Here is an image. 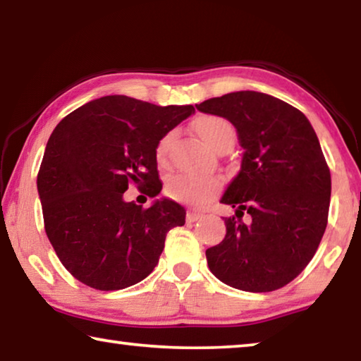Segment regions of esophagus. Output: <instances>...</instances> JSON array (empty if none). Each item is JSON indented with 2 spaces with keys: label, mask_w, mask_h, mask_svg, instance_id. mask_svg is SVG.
<instances>
[{
  "label": "esophagus",
  "mask_w": 361,
  "mask_h": 361,
  "mask_svg": "<svg viewBox=\"0 0 361 361\" xmlns=\"http://www.w3.org/2000/svg\"><path fill=\"white\" fill-rule=\"evenodd\" d=\"M200 216H202V213H200V212H195V210H188L186 212V221H189V223L197 221Z\"/></svg>",
  "instance_id": "obj_1"
}]
</instances>
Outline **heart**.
Wrapping results in <instances>:
<instances>
[{
	"label": "heart",
	"mask_w": 361,
	"mask_h": 361,
	"mask_svg": "<svg viewBox=\"0 0 361 361\" xmlns=\"http://www.w3.org/2000/svg\"><path fill=\"white\" fill-rule=\"evenodd\" d=\"M194 130L202 142L212 149H218L223 145L234 142V127L229 121L219 116H204L194 124ZM172 133L164 135L156 146V157L159 162H166L169 154ZM219 181L215 176L178 173L170 176L166 185V191L170 197L180 202L202 204L218 191Z\"/></svg>",
	"instance_id": "b5f03b06"
}]
</instances>
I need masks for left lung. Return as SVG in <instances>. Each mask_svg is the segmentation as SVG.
<instances>
[{
	"label": "left lung",
	"mask_w": 361,
	"mask_h": 361,
	"mask_svg": "<svg viewBox=\"0 0 361 361\" xmlns=\"http://www.w3.org/2000/svg\"><path fill=\"white\" fill-rule=\"evenodd\" d=\"M195 108L231 121L245 149L221 197L235 216L224 218L226 237L205 252L210 271L243 291L282 288L314 258L328 223L331 173L315 130L298 108L253 90Z\"/></svg>",
	"instance_id": "1"
}]
</instances>
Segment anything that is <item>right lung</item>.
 <instances>
[{"label": "right lung", "instance_id": "obj_1", "mask_svg": "<svg viewBox=\"0 0 361 361\" xmlns=\"http://www.w3.org/2000/svg\"><path fill=\"white\" fill-rule=\"evenodd\" d=\"M194 113L192 105L157 106L126 95L85 103L59 122L38 172L44 229L73 277L100 291L148 277L167 232L185 224L173 200L149 209L124 202L135 185L154 197L162 189L156 146Z\"/></svg>", "mask_w": 361, "mask_h": 361}]
</instances>
